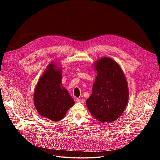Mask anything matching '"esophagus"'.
Returning a JSON list of instances; mask_svg holds the SVG:
<instances>
[{"instance_id": "34e87169", "label": "esophagus", "mask_w": 160, "mask_h": 160, "mask_svg": "<svg viewBox=\"0 0 160 160\" xmlns=\"http://www.w3.org/2000/svg\"><path fill=\"white\" fill-rule=\"evenodd\" d=\"M76 101L77 102H80V103H83L84 102V100L82 99H80V98H76Z\"/></svg>"}]
</instances>
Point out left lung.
Returning <instances> with one entry per match:
<instances>
[{"label": "left lung", "mask_w": 160, "mask_h": 160, "mask_svg": "<svg viewBox=\"0 0 160 160\" xmlns=\"http://www.w3.org/2000/svg\"><path fill=\"white\" fill-rule=\"evenodd\" d=\"M94 66L97 76L92 94L86 101L90 112L102 123L117 120L128 101V87L120 65L108 57L97 60Z\"/></svg>", "instance_id": "1"}]
</instances>
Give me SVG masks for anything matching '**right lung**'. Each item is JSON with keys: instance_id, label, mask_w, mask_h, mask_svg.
I'll return each instance as SVG.
<instances>
[{"instance_id": "obj_1", "label": "right lung", "mask_w": 160, "mask_h": 160, "mask_svg": "<svg viewBox=\"0 0 160 160\" xmlns=\"http://www.w3.org/2000/svg\"><path fill=\"white\" fill-rule=\"evenodd\" d=\"M51 62L39 78L34 91L35 107L41 117L53 122L62 119L75 103L62 85V70Z\"/></svg>"}]
</instances>
